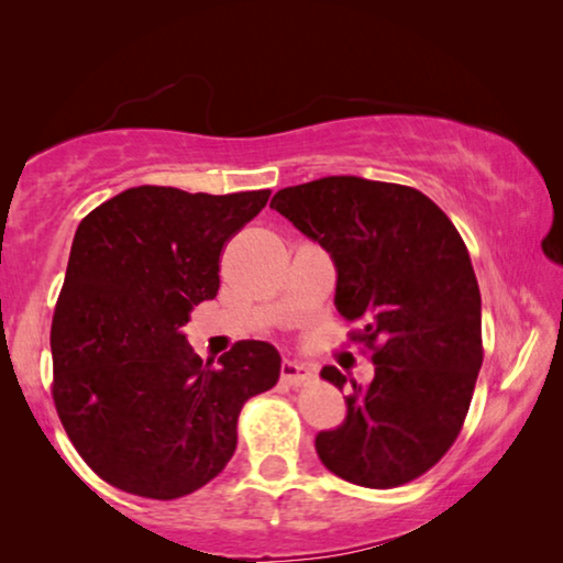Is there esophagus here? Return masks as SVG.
Here are the masks:
<instances>
[{
	"label": "esophagus",
	"instance_id": "34e87169",
	"mask_svg": "<svg viewBox=\"0 0 563 563\" xmlns=\"http://www.w3.org/2000/svg\"><path fill=\"white\" fill-rule=\"evenodd\" d=\"M280 377L285 385H292V387H300L308 383V379L312 377V373L308 367L302 365V362H292V360H285L280 365Z\"/></svg>",
	"mask_w": 563,
	"mask_h": 563
}]
</instances>
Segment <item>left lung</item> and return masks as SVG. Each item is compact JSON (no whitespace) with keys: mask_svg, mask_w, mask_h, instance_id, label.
I'll return each mask as SVG.
<instances>
[{"mask_svg":"<svg viewBox=\"0 0 563 563\" xmlns=\"http://www.w3.org/2000/svg\"><path fill=\"white\" fill-rule=\"evenodd\" d=\"M271 208L332 255L335 305L375 365L369 385L322 367L347 385V417L316 437L320 462L357 487H402L450 452L470 412L484 360L470 251L440 206L399 184L328 176Z\"/></svg>","mask_w":563,"mask_h":563,"instance_id":"left-lung-1","label":"left lung"}]
</instances>
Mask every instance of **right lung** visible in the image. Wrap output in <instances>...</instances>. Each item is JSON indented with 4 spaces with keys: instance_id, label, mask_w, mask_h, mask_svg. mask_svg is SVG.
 Segmentation results:
<instances>
[{
    "instance_id": "obj_1",
    "label": "right lung",
    "mask_w": 563,
    "mask_h": 563,
    "mask_svg": "<svg viewBox=\"0 0 563 563\" xmlns=\"http://www.w3.org/2000/svg\"><path fill=\"white\" fill-rule=\"evenodd\" d=\"M268 198L139 186L76 228L52 320V397L111 487L146 499L201 489L231 462L243 405L278 383L268 342H235L213 365L184 335L190 308L221 288L225 243Z\"/></svg>"
}]
</instances>
